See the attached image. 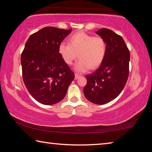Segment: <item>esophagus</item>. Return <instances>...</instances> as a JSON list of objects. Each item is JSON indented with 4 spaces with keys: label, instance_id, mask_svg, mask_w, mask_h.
I'll return each instance as SVG.
<instances>
[{
    "label": "esophagus",
    "instance_id": "1",
    "mask_svg": "<svg viewBox=\"0 0 152 152\" xmlns=\"http://www.w3.org/2000/svg\"><path fill=\"white\" fill-rule=\"evenodd\" d=\"M81 76L80 75V74H75V79H78V78H80V77Z\"/></svg>",
    "mask_w": 152,
    "mask_h": 152
}]
</instances>
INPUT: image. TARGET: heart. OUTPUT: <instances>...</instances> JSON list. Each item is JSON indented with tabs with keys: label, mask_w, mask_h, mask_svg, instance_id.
I'll list each match as a JSON object with an SVG mask.
<instances>
[{
	"label": "heart",
	"mask_w": 152,
	"mask_h": 152,
	"mask_svg": "<svg viewBox=\"0 0 152 152\" xmlns=\"http://www.w3.org/2000/svg\"><path fill=\"white\" fill-rule=\"evenodd\" d=\"M58 51L68 65H72L78 56L80 60L75 68L82 72L89 68H96L102 63L107 53V43L101 36L94 37L78 32L71 36L69 43H60Z\"/></svg>",
	"instance_id": "heart-1"
}]
</instances>
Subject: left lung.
I'll return each mask as SVG.
<instances>
[{
	"label": "left lung",
	"mask_w": 152,
	"mask_h": 152,
	"mask_svg": "<svg viewBox=\"0 0 152 152\" xmlns=\"http://www.w3.org/2000/svg\"><path fill=\"white\" fill-rule=\"evenodd\" d=\"M107 43V53L99 68L87 74L84 94L87 100L96 104L113 101L121 92L129 73L130 52L119 35L102 28L96 32Z\"/></svg>",
	"instance_id": "obj_1"
}]
</instances>
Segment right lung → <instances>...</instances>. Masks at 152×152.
Wrapping results in <instances>:
<instances>
[{
  "label": "right lung",
  "instance_id": "1",
  "mask_svg": "<svg viewBox=\"0 0 152 152\" xmlns=\"http://www.w3.org/2000/svg\"><path fill=\"white\" fill-rule=\"evenodd\" d=\"M72 31L46 27L31 35L21 53L24 84L40 103L51 105L65 97L74 73L58 51L60 43Z\"/></svg>",
  "mask_w": 152,
  "mask_h": 152
}]
</instances>
